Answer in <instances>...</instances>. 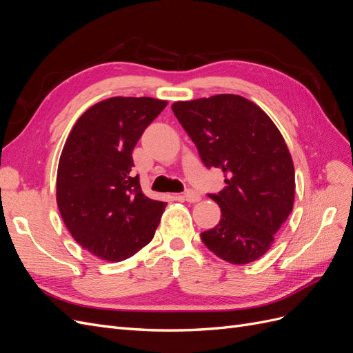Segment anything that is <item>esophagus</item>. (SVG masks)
Segmentation results:
<instances>
[{"label": "esophagus", "mask_w": 353, "mask_h": 353, "mask_svg": "<svg viewBox=\"0 0 353 353\" xmlns=\"http://www.w3.org/2000/svg\"><path fill=\"white\" fill-rule=\"evenodd\" d=\"M184 199H185L188 203H197V201H200L201 196L197 193V191H194V190H187L185 193H184Z\"/></svg>", "instance_id": "34e87169"}]
</instances>
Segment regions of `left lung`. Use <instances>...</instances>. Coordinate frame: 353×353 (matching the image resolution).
Returning a JSON list of instances; mask_svg holds the SVG:
<instances>
[{"label": "left lung", "mask_w": 353, "mask_h": 353, "mask_svg": "<svg viewBox=\"0 0 353 353\" xmlns=\"http://www.w3.org/2000/svg\"><path fill=\"white\" fill-rule=\"evenodd\" d=\"M172 110L201 162L225 175V188L209 194L221 208V221L200 234L201 241L230 263L259 259L294 201V166L279 128L259 105L236 94L176 101Z\"/></svg>", "instance_id": "1"}]
</instances>
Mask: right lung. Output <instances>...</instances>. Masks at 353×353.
Returning <instances> with one entry per match:
<instances>
[{
	"label": "right lung",
	"instance_id": "obj_1",
	"mask_svg": "<svg viewBox=\"0 0 353 353\" xmlns=\"http://www.w3.org/2000/svg\"><path fill=\"white\" fill-rule=\"evenodd\" d=\"M150 97L94 104L72 128L57 169V206L72 237L97 258L121 262L152 241L165 201L132 174V150L166 108Z\"/></svg>",
	"mask_w": 353,
	"mask_h": 353
}]
</instances>
